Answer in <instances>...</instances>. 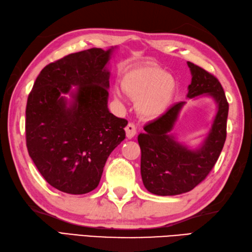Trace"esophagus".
<instances>
[{"label": "esophagus", "instance_id": "obj_1", "mask_svg": "<svg viewBox=\"0 0 252 252\" xmlns=\"http://www.w3.org/2000/svg\"><path fill=\"white\" fill-rule=\"evenodd\" d=\"M125 131H126V137L128 139H132L133 137L136 136L137 133V127L135 126V124H132V123H129L125 128Z\"/></svg>", "mask_w": 252, "mask_h": 252}]
</instances>
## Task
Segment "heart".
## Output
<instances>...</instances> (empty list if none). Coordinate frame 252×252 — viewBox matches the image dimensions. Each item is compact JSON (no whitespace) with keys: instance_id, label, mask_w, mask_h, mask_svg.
I'll return each mask as SVG.
<instances>
[{"instance_id":"heart-1","label":"heart","mask_w":252,"mask_h":252,"mask_svg":"<svg viewBox=\"0 0 252 252\" xmlns=\"http://www.w3.org/2000/svg\"><path fill=\"white\" fill-rule=\"evenodd\" d=\"M122 89L136 99V110L143 119L154 120L164 115L172 103L177 91L173 77L154 63L136 66L123 75ZM114 98L122 99V92L114 88Z\"/></svg>"}]
</instances>
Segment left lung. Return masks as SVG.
I'll use <instances>...</instances> for the list:
<instances>
[{"label": "left lung", "mask_w": 252, "mask_h": 252, "mask_svg": "<svg viewBox=\"0 0 252 252\" xmlns=\"http://www.w3.org/2000/svg\"><path fill=\"white\" fill-rule=\"evenodd\" d=\"M192 82L187 97L210 96L218 111L208 135L198 149L189 150L170 135L186 101L178 102L164 115L143 127L138 136L141 149V177L145 189L160 196L191 191L205 180L219 158L226 139L228 103L222 85L216 76L188 61Z\"/></svg>", "instance_id": "left-lung-1"}]
</instances>
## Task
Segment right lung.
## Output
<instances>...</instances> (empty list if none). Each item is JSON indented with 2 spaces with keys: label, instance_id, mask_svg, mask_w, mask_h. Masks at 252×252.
<instances>
[{
  "label": "right lung",
  "instance_id": "obj_1",
  "mask_svg": "<svg viewBox=\"0 0 252 252\" xmlns=\"http://www.w3.org/2000/svg\"><path fill=\"white\" fill-rule=\"evenodd\" d=\"M113 49H86L47 64L28 97V152L43 178L61 192L96 189L109 155L125 139L128 122L108 109L107 63Z\"/></svg>",
  "mask_w": 252,
  "mask_h": 252
}]
</instances>
